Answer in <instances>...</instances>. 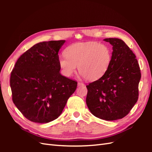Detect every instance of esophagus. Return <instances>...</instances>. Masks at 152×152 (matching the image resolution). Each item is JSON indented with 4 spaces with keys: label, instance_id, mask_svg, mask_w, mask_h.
I'll return each instance as SVG.
<instances>
[{
    "label": "esophagus",
    "instance_id": "esophagus-1",
    "mask_svg": "<svg viewBox=\"0 0 152 152\" xmlns=\"http://www.w3.org/2000/svg\"><path fill=\"white\" fill-rule=\"evenodd\" d=\"M84 84L83 83H82V82H78V86H84Z\"/></svg>",
    "mask_w": 152,
    "mask_h": 152
}]
</instances>
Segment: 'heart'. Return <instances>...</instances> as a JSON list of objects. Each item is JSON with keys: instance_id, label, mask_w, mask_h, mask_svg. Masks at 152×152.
I'll return each instance as SVG.
<instances>
[{"instance_id": "b5f03b06", "label": "heart", "mask_w": 152, "mask_h": 152, "mask_svg": "<svg viewBox=\"0 0 152 152\" xmlns=\"http://www.w3.org/2000/svg\"><path fill=\"white\" fill-rule=\"evenodd\" d=\"M65 53L58 59L63 75L71 77L78 65L80 75L89 81L100 79L108 70L112 61L111 50L107 45L93 41L72 44Z\"/></svg>"}]
</instances>
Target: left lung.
<instances>
[{
    "label": "left lung",
    "mask_w": 152,
    "mask_h": 152,
    "mask_svg": "<svg viewBox=\"0 0 152 152\" xmlns=\"http://www.w3.org/2000/svg\"><path fill=\"white\" fill-rule=\"evenodd\" d=\"M112 45L110 65L104 74L86 86L91 113L105 121L126 116L138 99L141 71L135 54L121 39H104Z\"/></svg>",
    "instance_id": "8db88e82"
}]
</instances>
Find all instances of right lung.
<instances>
[{"mask_svg": "<svg viewBox=\"0 0 152 152\" xmlns=\"http://www.w3.org/2000/svg\"><path fill=\"white\" fill-rule=\"evenodd\" d=\"M65 40L36 44L18 58L11 72L12 102L28 120L48 123L56 119L77 82L61 75L58 52Z\"/></svg>", "mask_w": 152, "mask_h": 152, "instance_id": "add662e5", "label": "right lung"}]
</instances>
